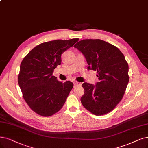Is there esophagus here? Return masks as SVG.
<instances>
[{
  "label": "esophagus",
  "instance_id": "1",
  "mask_svg": "<svg viewBox=\"0 0 148 148\" xmlns=\"http://www.w3.org/2000/svg\"><path fill=\"white\" fill-rule=\"evenodd\" d=\"M78 85H81L80 82H77V81L74 82V87H76V86H78Z\"/></svg>",
  "mask_w": 148,
  "mask_h": 148
}]
</instances>
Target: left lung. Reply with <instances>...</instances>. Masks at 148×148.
Segmentation results:
<instances>
[{"instance_id": "left-lung-1", "label": "left lung", "mask_w": 148, "mask_h": 148, "mask_svg": "<svg viewBox=\"0 0 148 148\" xmlns=\"http://www.w3.org/2000/svg\"><path fill=\"white\" fill-rule=\"evenodd\" d=\"M74 47L85 56L87 69L97 71L99 79L95 86L82 84V106L97 116L108 114L120 102L129 80L125 56L116 47L101 39L81 40Z\"/></svg>"}]
</instances>
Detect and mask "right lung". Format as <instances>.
Returning a JSON list of instances; mask_svg holds the SVG:
<instances>
[{
	"mask_svg": "<svg viewBox=\"0 0 148 148\" xmlns=\"http://www.w3.org/2000/svg\"><path fill=\"white\" fill-rule=\"evenodd\" d=\"M78 40L58 39L40 44L23 59L18 83L23 99L35 113L50 116L62 108L73 84L59 81L52 74L61 63V54Z\"/></svg>",
	"mask_w": 148,
	"mask_h": 148,
	"instance_id": "add662e5",
	"label": "right lung"
}]
</instances>
